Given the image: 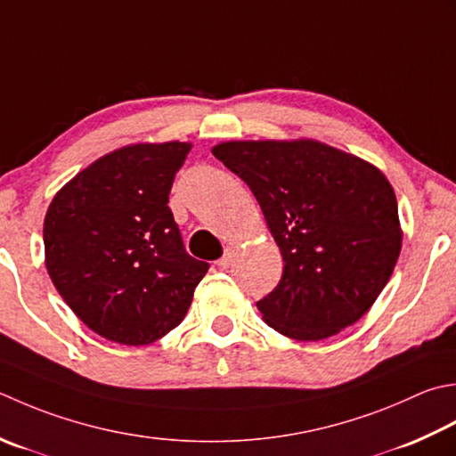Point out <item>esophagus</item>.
I'll return each instance as SVG.
<instances>
[{
  "instance_id": "34e87169",
  "label": "esophagus",
  "mask_w": 456,
  "mask_h": 456,
  "mask_svg": "<svg viewBox=\"0 0 456 456\" xmlns=\"http://www.w3.org/2000/svg\"><path fill=\"white\" fill-rule=\"evenodd\" d=\"M233 256H235V248H225V253H223V256L217 261V266L221 271L229 269V265L233 263Z\"/></svg>"
}]
</instances>
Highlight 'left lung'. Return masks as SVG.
Segmentation results:
<instances>
[{
	"instance_id": "1",
	"label": "left lung",
	"mask_w": 456,
	"mask_h": 456,
	"mask_svg": "<svg viewBox=\"0 0 456 456\" xmlns=\"http://www.w3.org/2000/svg\"><path fill=\"white\" fill-rule=\"evenodd\" d=\"M213 156L251 187L281 248L282 279L256 302L265 322L300 342L358 322L403 239L387 177L316 140L223 142Z\"/></svg>"
}]
</instances>
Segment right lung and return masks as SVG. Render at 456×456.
Returning <instances> with one entry per match:
<instances>
[{"label": "right lung", "mask_w": 456, "mask_h": 456, "mask_svg": "<svg viewBox=\"0 0 456 456\" xmlns=\"http://www.w3.org/2000/svg\"><path fill=\"white\" fill-rule=\"evenodd\" d=\"M191 144H134L96 159L53 198L45 265L62 300L106 340L146 346L187 314L209 263L187 255L167 208Z\"/></svg>", "instance_id": "obj_1"}]
</instances>
